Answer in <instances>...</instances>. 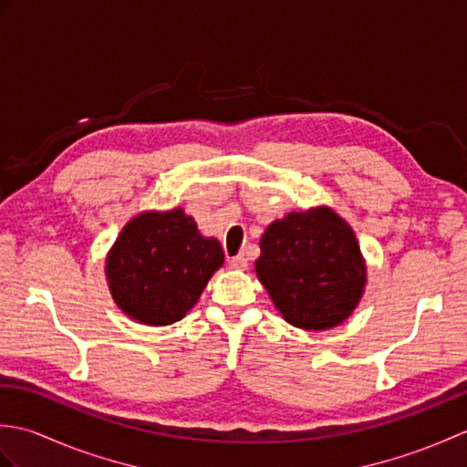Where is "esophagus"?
I'll return each instance as SVG.
<instances>
[{"mask_svg": "<svg viewBox=\"0 0 467 467\" xmlns=\"http://www.w3.org/2000/svg\"><path fill=\"white\" fill-rule=\"evenodd\" d=\"M228 265H231L233 269L244 271V269H246V265H249V261H246V256H244V254H236V256H233L231 261H228Z\"/></svg>", "mask_w": 467, "mask_h": 467, "instance_id": "1", "label": "esophagus"}]
</instances>
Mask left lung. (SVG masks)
I'll return each mask as SVG.
<instances>
[{
	"label": "left lung",
	"mask_w": 467,
	"mask_h": 467,
	"mask_svg": "<svg viewBox=\"0 0 467 467\" xmlns=\"http://www.w3.org/2000/svg\"><path fill=\"white\" fill-rule=\"evenodd\" d=\"M254 269L276 309L301 329L343 323L365 285L355 234L329 208L289 213L269 224Z\"/></svg>",
	"instance_id": "1"
}]
</instances>
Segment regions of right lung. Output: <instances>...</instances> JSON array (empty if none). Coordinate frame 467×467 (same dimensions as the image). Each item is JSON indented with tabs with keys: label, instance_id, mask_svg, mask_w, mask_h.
<instances>
[{
	"label": "right lung",
	"instance_id": "add662e5",
	"mask_svg": "<svg viewBox=\"0 0 467 467\" xmlns=\"http://www.w3.org/2000/svg\"><path fill=\"white\" fill-rule=\"evenodd\" d=\"M223 263L221 243L206 239L192 216L174 208L128 223L108 254L106 275L126 315L144 325H171L192 309Z\"/></svg>",
	"mask_w": 467,
	"mask_h": 467
}]
</instances>
